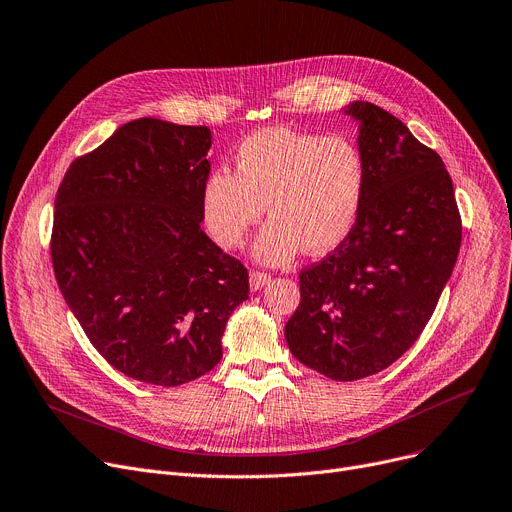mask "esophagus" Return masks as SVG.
<instances>
[{"label": "esophagus", "instance_id": "esophagus-1", "mask_svg": "<svg viewBox=\"0 0 512 512\" xmlns=\"http://www.w3.org/2000/svg\"><path fill=\"white\" fill-rule=\"evenodd\" d=\"M249 282H251V290H261V288H265L267 284L272 282V276L270 274H265V272H251V276H249Z\"/></svg>", "mask_w": 512, "mask_h": 512}]
</instances>
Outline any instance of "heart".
<instances>
[{
    "mask_svg": "<svg viewBox=\"0 0 512 512\" xmlns=\"http://www.w3.org/2000/svg\"><path fill=\"white\" fill-rule=\"evenodd\" d=\"M234 174L213 170L201 188V218L222 249H238L263 218L253 255L284 265L303 249L328 253L355 228L367 186L359 143L346 134L301 132L286 126L253 132L234 155Z\"/></svg>",
    "mask_w": 512,
    "mask_h": 512,
    "instance_id": "b5f03b06",
    "label": "heart"
}]
</instances>
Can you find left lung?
<instances>
[{
  "instance_id": "left-lung-1",
  "label": "left lung",
  "mask_w": 512,
  "mask_h": 512,
  "mask_svg": "<svg viewBox=\"0 0 512 512\" xmlns=\"http://www.w3.org/2000/svg\"><path fill=\"white\" fill-rule=\"evenodd\" d=\"M359 124L367 186L355 228L301 272V305L284 336L303 365L353 382L405 355L432 317L461 249V215L440 155L369 101Z\"/></svg>"
}]
</instances>
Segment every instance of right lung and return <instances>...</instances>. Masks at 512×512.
I'll use <instances>...</instances> for the list:
<instances>
[{"instance_id": "add662e5", "label": "right lung", "mask_w": 512, "mask_h": 512, "mask_svg": "<svg viewBox=\"0 0 512 512\" xmlns=\"http://www.w3.org/2000/svg\"><path fill=\"white\" fill-rule=\"evenodd\" d=\"M207 126L139 118L68 168L51 261L99 355L132 380L180 386L222 359L249 274L201 230Z\"/></svg>"}]
</instances>
